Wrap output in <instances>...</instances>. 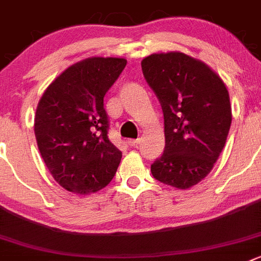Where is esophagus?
Listing matches in <instances>:
<instances>
[{
  "label": "esophagus",
  "instance_id": "obj_1",
  "mask_svg": "<svg viewBox=\"0 0 261 261\" xmlns=\"http://www.w3.org/2000/svg\"><path fill=\"white\" fill-rule=\"evenodd\" d=\"M126 143H128L130 147H135V146H137L138 143H140V138H138V140H128L126 141Z\"/></svg>",
  "mask_w": 261,
  "mask_h": 261
}]
</instances>
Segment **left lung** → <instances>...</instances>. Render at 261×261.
<instances>
[{
    "label": "left lung",
    "instance_id": "obj_1",
    "mask_svg": "<svg viewBox=\"0 0 261 261\" xmlns=\"http://www.w3.org/2000/svg\"><path fill=\"white\" fill-rule=\"evenodd\" d=\"M141 65L164 114L165 148L151 173L187 190L212 172L224 147L232 123L229 93L214 70L183 52L152 54Z\"/></svg>",
    "mask_w": 261,
    "mask_h": 261
}]
</instances>
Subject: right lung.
Here are the masks:
<instances>
[{
	"label": "right lung",
	"instance_id": "obj_1",
	"mask_svg": "<svg viewBox=\"0 0 261 261\" xmlns=\"http://www.w3.org/2000/svg\"><path fill=\"white\" fill-rule=\"evenodd\" d=\"M125 65V59L118 58L79 61L55 79L39 100L37 145L54 179L69 192H97L115 175L121 151L108 137L103 97Z\"/></svg>",
	"mask_w": 261,
	"mask_h": 261
}]
</instances>
